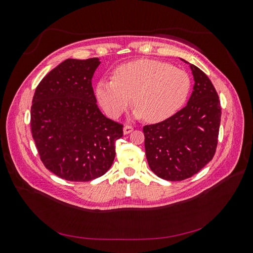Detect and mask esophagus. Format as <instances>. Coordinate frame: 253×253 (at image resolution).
I'll list each match as a JSON object with an SVG mask.
<instances>
[{"instance_id":"34e87169","label":"esophagus","mask_w":253,"mask_h":253,"mask_svg":"<svg viewBox=\"0 0 253 253\" xmlns=\"http://www.w3.org/2000/svg\"><path fill=\"white\" fill-rule=\"evenodd\" d=\"M133 129H134V127L132 126H126L125 127H124V134L125 135H127V134H129L131 132H133Z\"/></svg>"}]
</instances>
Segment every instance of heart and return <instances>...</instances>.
Segmentation results:
<instances>
[{
	"instance_id": "obj_1",
	"label": "heart",
	"mask_w": 253,
	"mask_h": 253,
	"mask_svg": "<svg viewBox=\"0 0 253 253\" xmlns=\"http://www.w3.org/2000/svg\"><path fill=\"white\" fill-rule=\"evenodd\" d=\"M189 75L156 60H138L120 66L115 77L98 81L96 96L104 112L118 118L132 102L134 117L159 122L170 118L187 101Z\"/></svg>"
}]
</instances>
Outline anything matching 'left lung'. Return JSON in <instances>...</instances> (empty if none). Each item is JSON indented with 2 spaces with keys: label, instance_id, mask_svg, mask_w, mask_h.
<instances>
[{
  "label": "left lung",
  "instance_id": "obj_1",
  "mask_svg": "<svg viewBox=\"0 0 253 253\" xmlns=\"http://www.w3.org/2000/svg\"><path fill=\"white\" fill-rule=\"evenodd\" d=\"M190 68L194 86L187 105L170 118L143 126L149 167L166 180L191 177L216 151L221 115L218 95L203 71L193 64Z\"/></svg>",
  "mask_w": 253,
  "mask_h": 253
}]
</instances>
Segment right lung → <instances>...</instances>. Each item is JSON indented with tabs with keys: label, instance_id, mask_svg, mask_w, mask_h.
Returning a JSON list of instances; mask_svg holds the SVG:
<instances>
[{
	"label": "right lung",
	"instance_id": "add662e5",
	"mask_svg": "<svg viewBox=\"0 0 253 253\" xmlns=\"http://www.w3.org/2000/svg\"><path fill=\"white\" fill-rule=\"evenodd\" d=\"M98 58L67 59L37 86L30 110L33 138L44 166L59 177L89 181L113 165L122 127L99 110L91 86Z\"/></svg>",
	"mask_w": 253,
	"mask_h": 253
}]
</instances>
